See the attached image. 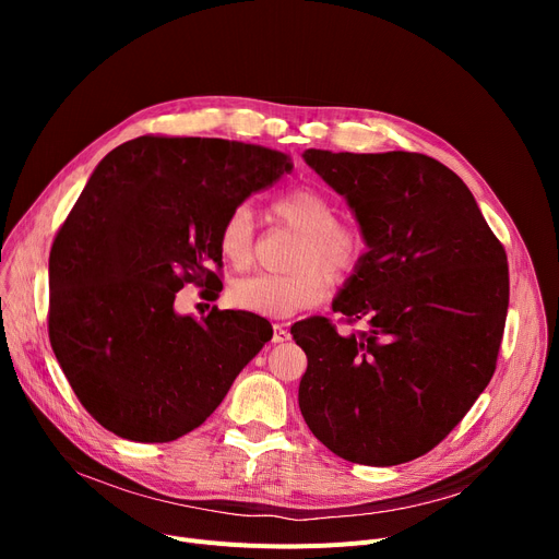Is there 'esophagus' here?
Listing matches in <instances>:
<instances>
[{
  "mask_svg": "<svg viewBox=\"0 0 559 559\" xmlns=\"http://www.w3.org/2000/svg\"><path fill=\"white\" fill-rule=\"evenodd\" d=\"M287 340H289L287 326H285V324H274V337H272V342H274V344H281V342H287Z\"/></svg>",
  "mask_w": 559,
  "mask_h": 559,
  "instance_id": "esophagus-1",
  "label": "esophagus"
}]
</instances>
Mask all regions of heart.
<instances>
[{"instance_id":"heart-1","label":"heart","mask_w":559,"mask_h":559,"mask_svg":"<svg viewBox=\"0 0 559 559\" xmlns=\"http://www.w3.org/2000/svg\"><path fill=\"white\" fill-rule=\"evenodd\" d=\"M274 213L301 230L289 274H251L230 285V301L245 310L287 319L324 301L329 276H344L362 255V238L337 222L335 203L314 188L292 190L274 201ZM255 217L249 203H238L219 228V253L233 267H247L253 258Z\"/></svg>"}]
</instances>
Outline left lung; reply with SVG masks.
Wrapping results in <instances>:
<instances>
[{
	"mask_svg": "<svg viewBox=\"0 0 559 559\" xmlns=\"http://www.w3.org/2000/svg\"><path fill=\"white\" fill-rule=\"evenodd\" d=\"M304 160L360 226L367 251L333 310L367 331L340 335L324 317L292 326L308 356L301 415L348 462H409L442 442L493 376L506 249L472 190L430 156L306 150Z\"/></svg>",
	"mask_w": 559,
	"mask_h": 559,
	"instance_id": "left-lung-1",
	"label": "left lung"
}]
</instances>
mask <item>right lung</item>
I'll use <instances>...</instances> for the list:
<instances>
[{
	"label": "right lung",
	"mask_w": 559,
	"mask_h": 559,
	"mask_svg": "<svg viewBox=\"0 0 559 559\" xmlns=\"http://www.w3.org/2000/svg\"><path fill=\"white\" fill-rule=\"evenodd\" d=\"M285 154L222 138L140 135L104 156L49 253V342L81 405L106 430L158 444L199 428L270 342L267 319L174 308L213 287L219 228L276 183Z\"/></svg>",
	"instance_id": "1"
}]
</instances>
